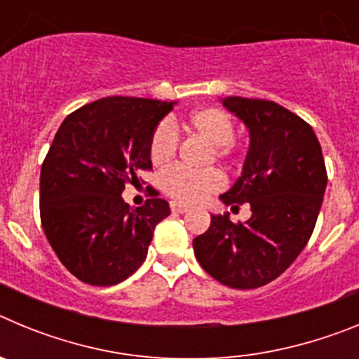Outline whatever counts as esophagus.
I'll use <instances>...</instances> for the list:
<instances>
[{
  "mask_svg": "<svg viewBox=\"0 0 359 359\" xmlns=\"http://www.w3.org/2000/svg\"><path fill=\"white\" fill-rule=\"evenodd\" d=\"M170 210H172L174 214H185V212H189V207H187V205H182V203H170Z\"/></svg>",
  "mask_w": 359,
  "mask_h": 359,
  "instance_id": "34e87169",
  "label": "esophagus"
}]
</instances>
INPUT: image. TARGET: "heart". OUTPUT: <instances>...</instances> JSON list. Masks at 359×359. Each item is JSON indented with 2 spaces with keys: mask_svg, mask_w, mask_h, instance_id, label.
Masks as SVG:
<instances>
[{
  "mask_svg": "<svg viewBox=\"0 0 359 359\" xmlns=\"http://www.w3.org/2000/svg\"><path fill=\"white\" fill-rule=\"evenodd\" d=\"M189 128L214 147L215 158H228L231 154L233 122L224 111L217 107H203L189 116ZM177 129L172 122H161L152 133L149 156L152 165L165 167L174 160L177 151ZM160 185L169 198L177 203H198L223 187V176L217 170L190 172L176 167L161 174Z\"/></svg>",
  "mask_w": 359,
  "mask_h": 359,
  "instance_id": "b5f03b06",
  "label": "heart"
}]
</instances>
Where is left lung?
I'll return each mask as SVG.
<instances>
[{
	"label": "left lung",
	"mask_w": 359,
	"mask_h": 359,
	"mask_svg": "<svg viewBox=\"0 0 359 359\" xmlns=\"http://www.w3.org/2000/svg\"><path fill=\"white\" fill-rule=\"evenodd\" d=\"M221 104L246 126L250 147L243 172L219 199L231 208L250 203L252 217L236 224L230 214H210V226L192 246L215 280L255 290L284 273L306 248L327 172L315 131L290 109L243 97H224Z\"/></svg>",
	"instance_id": "obj_1"
}]
</instances>
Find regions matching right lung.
<instances>
[{
	"label": "right lung",
	"mask_w": 359,
	"mask_h": 359,
	"mask_svg": "<svg viewBox=\"0 0 359 359\" xmlns=\"http://www.w3.org/2000/svg\"><path fill=\"white\" fill-rule=\"evenodd\" d=\"M177 102L106 97L65 118L41 167V223L69 273L91 286H115L144 264L154 226L169 203L131 208L126 183L152 169L149 145Z\"/></svg>",
	"instance_id": "1"
}]
</instances>
